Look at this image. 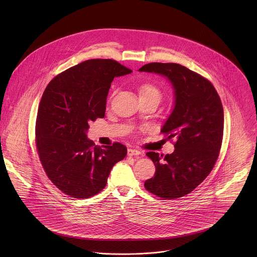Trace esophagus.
<instances>
[{
  "label": "esophagus",
  "instance_id": "34e87169",
  "mask_svg": "<svg viewBox=\"0 0 257 257\" xmlns=\"http://www.w3.org/2000/svg\"><path fill=\"white\" fill-rule=\"evenodd\" d=\"M127 155L128 156H141L142 152L137 150V149H133V148H128L127 149Z\"/></svg>",
  "mask_w": 257,
  "mask_h": 257
}]
</instances>
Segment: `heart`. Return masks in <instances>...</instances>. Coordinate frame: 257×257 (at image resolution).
Returning <instances> with one entry per match:
<instances>
[{
	"mask_svg": "<svg viewBox=\"0 0 257 257\" xmlns=\"http://www.w3.org/2000/svg\"><path fill=\"white\" fill-rule=\"evenodd\" d=\"M140 97H155L160 100V92L154 85L144 84L140 88Z\"/></svg>",
	"mask_w": 257,
	"mask_h": 257,
	"instance_id": "heart-1",
	"label": "heart"
}]
</instances>
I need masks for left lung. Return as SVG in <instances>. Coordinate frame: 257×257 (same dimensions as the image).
<instances>
[{
    "label": "left lung",
    "mask_w": 257,
    "mask_h": 257,
    "mask_svg": "<svg viewBox=\"0 0 257 257\" xmlns=\"http://www.w3.org/2000/svg\"><path fill=\"white\" fill-rule=\"evenodd\" d=\"M141 72L166 77L174 89V109L161 128L175 138L171 154L147 152L156 171L146 181L150 193L176 199L192 192L210 174L220 153L223 134V109L213 84L177 63H148Z\"/></svg>",
    "instance_id": "8db88e82"
}]
</instances>
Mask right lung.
<instances>
[{"label":"right lung","instance_id":"add662e5","mask_svg":"<svg viewBox=\"0 0 257 257\" xmlns=\"http://www.w3.org/2000/svg\"><path fill=\"white\" fill-rule=\"evenodd\" d=\"M133 71L111 59H90L54 77L37 110L36 144L43 169L60 191L77 199L101 192L112 166L126 155L119 143L98 147L89 123L106 111L114 77Z\"/></svg>","mask_w":257,"mask_h":257}]
</instances>
